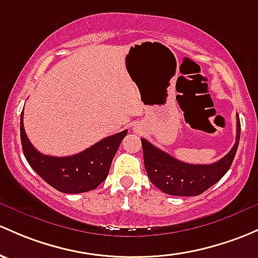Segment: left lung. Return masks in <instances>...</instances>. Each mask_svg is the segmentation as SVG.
<instances>
[{"instance_id": "left-lung-1", "label": "left lung", "mask_w": 258, "mask_h": 258, "mask_svg": "<svg viewBox=\"0 0 258 258\" xmlns=\"http://www.w3.org/2000/svg\"><path fill=\"white\" fill-rule=\"evenodd\" d=\"M236 118V141L231 151L213 164H189L178 161L145 138H141L146 172L154 185L165 194L197 197L208 190L226 174L231 167L240 142L241 124Z\"/></svg>"}]
</instances>
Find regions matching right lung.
<instances>
[{
    "instance_id": "obj_1",
    "label": "right lung",
    "mask_w": 258,
    "mask_h": 258,
    "mask_svg": "<svg viewBox=\"0 0 258 258\" xmlns=\"http://www.w3.org/2000/svg\"><path fill=\"white\" fill-rule=\"evenodd\" d=\"M21 143L24 157L34 172L61 193L78 194L97 188L105 180L127 130L99 141L88 150L68 157H53L38 152L24 132L21 113Z\"/></svg>"
}]
</instances>
